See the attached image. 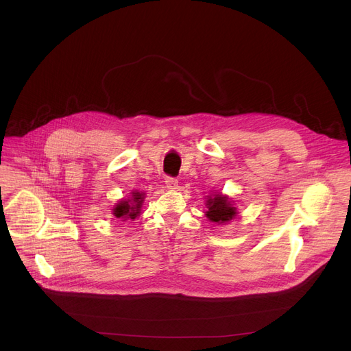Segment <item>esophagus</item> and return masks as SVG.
Returning a JSON list of instances; mask_svg holds the SVG:
<instances>
[{
	"label": "esophagus",
	"instance_id": "34e87169",
	"mask_svg": "<svg viewBox=\"0 0 351 351\" xmlns=\"http://www.w3.org/2000/svg\"><path fill=\"white\" fill-rule=\"evenodd\" d=\"M178 179L176 178H172V176H167L165 178V184L168 189H176L178 187Z\"/></svg>",
	"mask_w": 351,
	"mask_h": 351
}]
</instances>
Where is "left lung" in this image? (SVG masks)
Listing matches in <instances>:
<instances>
[{
    "label": "left lung",
    "mask_w": 351,
    "mask_h": 351,
    "mask_svg": "<svg viewBox=\"0 0 351 351\" xmlns=\"http://www.w3.org/2000/svg\"><path fill=\"white\" fill-rule=\"evenodd\" d=\"M207 218L217 223L229 222L236 215V208L230 204L228 197L221 194H215L214 197H208L207 199Z\"/></svg>",
    "instance_id": "8db88e82"
}]
</instances>
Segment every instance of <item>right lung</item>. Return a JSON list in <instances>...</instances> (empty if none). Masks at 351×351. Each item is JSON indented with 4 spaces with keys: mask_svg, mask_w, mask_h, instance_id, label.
<instances>
[{
    "mask_svg": "<svg viewBox=\"0 0 351 351\" xmlns=\"http://www.w3.org/2000/svg\"><path fill=\"white\" fill-rule=\"evenodd\" d=\"M143 198H144V194L138 191H133L130 199L129 198L122 199V202L114 208V215L122 221L134 219L140 214Z\"/></svg>",
    "mask_w": 351,
    "mask_h": 351,
    "instance_id": "add662e5",
    "label": "right lung"
}]
</instances>
